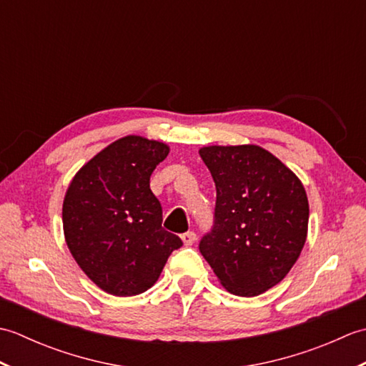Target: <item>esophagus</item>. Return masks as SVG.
Segmentation results:
<instances>
[{
  "label": "esophagus",
  "mask_w": 366,
  "mask_h": 366,
  "mask_svg": "<svg viewBox=\"0 0 366 366\" xmlns=\"http://www.w3.org/2000/svg\"><path fill=\"white\" fill-rule=\"evenodd\" d=\"M181 239H182L184 245L189 247V245H192L197 240V234L193 231H189V232H184V234L181 236Z\"/></svg>",
  "instance_id": "esophagus-1"
}]
</instances>
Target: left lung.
Segmentation results:
<instances>
[{
    "label": "left lung",
    "instance_id": "left-lung-1",
    "mask_svg": "<svg viewBox=\"0 0 366 366\" xmlns=\"http://www.w3.org/2000/svg\"><path fill=\"white\" fill-rule=\"evenodd\" d=\"M199 155L217 189L214 224L199 252L231 294L254 297L282 282L305 245V189L259 146H207Z\"/></svg>",
    "mask_w": 366,
    "mask_h": 366
}]
</instances>
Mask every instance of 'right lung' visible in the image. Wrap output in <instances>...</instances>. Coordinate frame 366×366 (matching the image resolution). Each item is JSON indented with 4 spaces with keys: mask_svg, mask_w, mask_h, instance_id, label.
Here are the masks:
<instances>
[{
    "mask_svg": "<svg viewBox=\"0 0 366 366\" xmlns=\"http://www.w3.org/2000/svg\"><path fill=\"white\" fill-rule=\"evenodd\" d=\"M169 147L129 135L107 146L72 179L63 204L66 244L76 264L108 294L127 297L157 282L182 240L162 228L149 187Z\"/></svg>",
    "mask_w": 366,
    "mask_h": 366,
    "instance_id": "1",
    "label": "right lung"
}]
</instances>
